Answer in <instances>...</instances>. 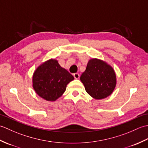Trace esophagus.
I'll return each mask as SVG.
<instances>
[{"label":"esophagus","instance_id":"obj_1","mask_svg":"<svg viewBox=\"0 0 148 148\" xmlns=\"http://www.w3.org/2000/svg\"><path fill=\"white\" fill-rule=\"evenodd\" d=\"M73 76H74L75 79H79V77H80V75H79V74H78V73H74V74H73Z\"/></svg>","mask_w":148,"mask_h":148}]
</instances>
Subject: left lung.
<instances>
[{"instance_id": "1", "label": "left lung", "mask_w": 148, "mask_h": 148, "mask_svg": "<svg viewBox=\"0 0 148 148\" xmlns=\"http://www.w3.org/2000/svg\"><path fill=\"white\" fill-rule=\"evenodd\" d=\"M80 79L86 92L93 99L98 100L109 96L116 85L114 69L108 63L97 58L90 60Z\"/></svg>"}]
</instances>
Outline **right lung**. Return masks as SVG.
I'll use <instances>...</instances> for the list:
<instances>
[{"mask_svg": "<svg viewBox=\"0 0 148 148\" xmlns=\"http://www.w3.org/2000/svg\"><path fill=\"white\" fill-rule=\"evenodd\" d=\"M74 79V76L62 68L56 60L51 58L42 63L34 71L33 88L40 97L53 102L63 95L67 84Z\"/></svg>", "mask_w": 148, "mask_h": 148, "instance_id": "obj_1", "label": "right lung"}]
</instances>
